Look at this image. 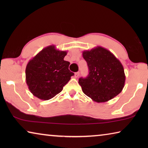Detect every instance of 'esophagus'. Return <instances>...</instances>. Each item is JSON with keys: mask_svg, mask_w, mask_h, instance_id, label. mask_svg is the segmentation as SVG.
Wrapping results in <instances>:
<instances>
[{"mask_svg": "<svg viewBox=\"0 0 148 148\" xmlns=\"http://www.w3.org/2000/svg\"><path fill=\"white\" fill-rule=\"evenodd\" d=\"M79 76V72H76V73H75V74H74V77H76V78H77V77H78Z\"/></svg>", "mask_w": 148, "mask_h": 148, "instance_id": "34e87169", "label": "esophagus"}]
</instances>
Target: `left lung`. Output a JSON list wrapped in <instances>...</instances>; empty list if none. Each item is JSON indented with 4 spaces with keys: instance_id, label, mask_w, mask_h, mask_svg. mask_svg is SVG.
I'll return each mask as SVG.
<instances>
[{
    "instance_id": "left-lung-1",
    "label": "left lung",
    "mask_w": 148,
    "mask_h": 148,
    "mask_svg": "<svg viewBox=\"0 0 148 148\" xmlns=\"http://www.w3.org/2000/svg\"><path fill=\"white\" fill-rule=\"evenodd\" d=\"M89 68L87 77L79 79V84L87 97L97 102L110 101L119 95L125 82L121 62L109 50L97 46L82 53Z\"/></svg>"
}]
</instances>
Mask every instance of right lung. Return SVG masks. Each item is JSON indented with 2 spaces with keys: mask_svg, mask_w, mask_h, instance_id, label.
Returning a JSON list of instances; mask_svg holds the SVG:
<instances>
[{
  "mask_svg": "<svg viewBox=\"0 0 148 148\" xmlns=\"http://www.w3.org/2000/svg\"><path fill=\"white\" fill-rule=\"evenodd\" d=\"M67 52L47 46L27 64L26 83L34 96L47 101L61 92L74 73L69 70L70 62L64 60Z\"/></svg>",
  "mask_w": 148,
  "mask_h": 148,
  "instance_id": "1",
  "label": "right lung"
}]
</instances>
